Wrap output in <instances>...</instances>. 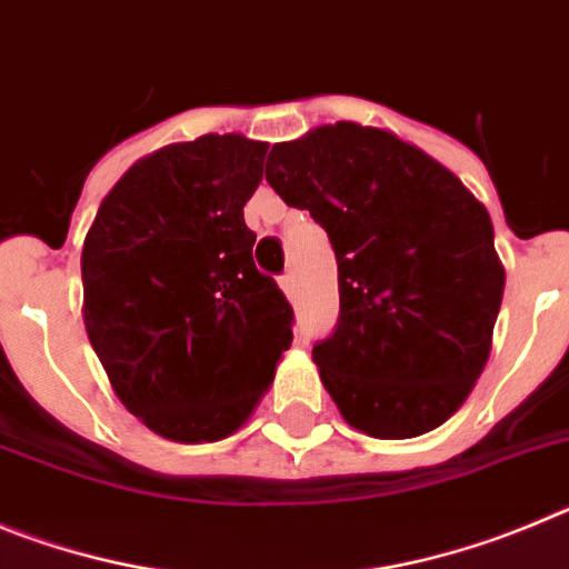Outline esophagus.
Returning <instances> with one entry per match:
<instances>
[{"label":"esophagus","mask_w":569,"mask_h":569,"mask_svg":"<svg viewBox=\"0 0 569 569\" xmlns=\"http://www.w3.org/2000/svg\"><path fill=\"white\" fill-rule=\"evenodd\" d=\"M295 272H291V269H289V272H283V274H280V289H283L286 291V295H295Z\"/></svg>","instance_id":"34e87169"}]
</instances>
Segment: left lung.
<instances>
[{"mask_svg":"<svg viewBox=\"0 0 569 569\" xmlns=\"http://www.w3.org/2000/svg\"><path fill=\"white\" fill-rule=\"evenodd\" d=\"M266 181L335 249L340 317L311 357L346 422L377 439L433 431L490 355L505 269L488 209L431 156L351 121L274 144Z\"/></svg>","mask_w":569,"mask_h":569,"instance_id":"obj_1","label":"left lung"}]
</instances>
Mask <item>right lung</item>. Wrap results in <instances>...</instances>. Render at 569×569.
Returning <instances> with one entry per match:
<instances>
[{"instance_id": "1", "label": "right lung", "mask_w": 569, "mask_h": 569, "mask_svg": "<svg viewBox=\"0 0 569 569\" xmlns=\"http://www.w3.org/2000/svg\"><path fill=\"white\" fill-rule=\"evenodd\" d=\"M266 150L243 136L163 147L112 187L84 238L87 337L127 411L176 442L238 431L295 337L243 221Z\"/></svg>"}]
</instances>
